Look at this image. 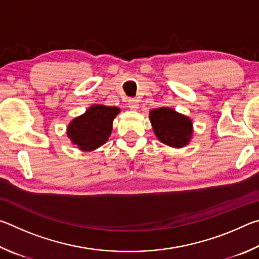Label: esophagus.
Here are the masks:
<instances>
[{"mask_svg":"<svg viewBox=\"0 0 259 259\" xmlns=\"http://www.w3.org/2000/svg\"><path fill=\"white\" fill-rule=\"evenodd\" d=\"M128 106L130 109H137L138 108V100L136 98H130L128 99Z\"/></svg>","mask_w":259,"mask_h":259,"instance_id":"34e87169","label":"esophagus"}]
</instances>
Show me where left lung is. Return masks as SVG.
I'll list each match as a JSON object with an SVG mask.
<instances>
[{
    "label": "left lung",
    "instance_id": "obj_1",
    "mask_svg": "<svg viewBox=\"0 0 259 259\" xmlns=\"http://www.w3.org/2000/svg\"><path fill=\"white\" fill-rule=\"evenodd\" d=\"M150 119L156 137L172 147H183L190 142L192 121L171 108L160 107L151 111Z\"/></svg>",
    "mask_w": 259,
    "mask_h": 259
}]
</instances>
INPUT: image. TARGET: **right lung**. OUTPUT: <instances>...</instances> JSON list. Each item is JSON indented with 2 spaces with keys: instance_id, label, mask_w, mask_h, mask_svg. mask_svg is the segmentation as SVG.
<instances>
[{
  "instance_id": "add662e5",
  "label": "right lung",
  "mask_w": 259,
  "mask_h": 259,
  "mask_svg": "<svg viewBox=\"0 0 259 259\" xmlns=\"http://www.w3.org/2000/svg\"><path fill=\"white\" fill-rule=\"evenodd\" d=\"M120 112L117 107L95 105L68 125L67 135L82 151H93L108 140L114 117Z\"/></svg>"
}]
</instances>
